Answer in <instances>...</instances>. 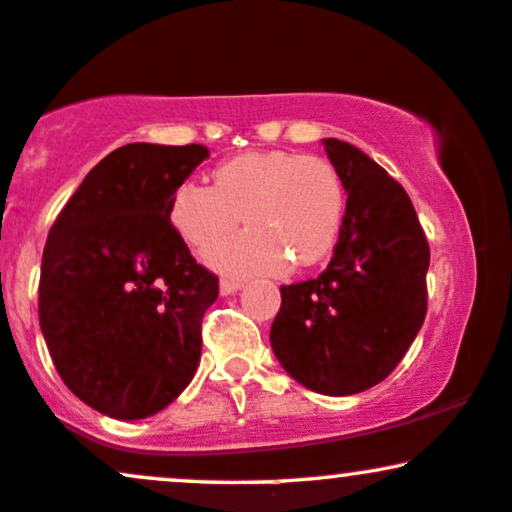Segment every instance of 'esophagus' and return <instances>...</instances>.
Masks as SVG:
<instances>
[{"label": "esophagus", "mask_w": 512, "mask_h": 512, "mask_svg": "<svg viewBox=\"0 0 512 512\" xmlns=\"http://www.w3.org/2000/svg\"><path fill=\"white\" fill-rule=\"evenodd\" d=\"M240 286H243V281L240 279H231V276H223L219 289H221V296H231V293H236Z\"/></svg>", "instance_id": "34e87169"}]
</instances>
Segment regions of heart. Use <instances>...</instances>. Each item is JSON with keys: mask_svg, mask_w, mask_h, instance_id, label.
Returning a JSON list of instances; mask_svg holds the SVG:
<instances>
[{"mask_svg": "<svg viewBox=\"0 0 512 512\" xmlns=\"http://www.w3.org/2000/svg\"><path fill=\"white\" fill-rule=\"evenodd\" d=\"M346 211L339 170L322 156L248 151L214 170V185L185 180L170 199V223L190 248L207 250L240 226L243 236L207 252L228 274L313 267L337 245Z\"/></svg>", "mask_w": 512, "mask_h": 512, "instance_id": "heart-1", "label": "heart"}]
</instances>
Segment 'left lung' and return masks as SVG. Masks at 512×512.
I'll list each match as a JSON object with an SVG mask.
<instances>
[{"mask_svg": "<svg viewBox=\"0 0 512 512\" xmlns=\"http://www.w3.org/2000/svg\"><path fill=\"white\" fill-rule=\"evenodd\" d=\"M346 190L334 255L320 276L281 286L269 342L293 380L344 397L383 383L424 325L431 252L404 187L373 158L322 139Z\"/></svg>", "mask_w": 512, "mask_h": 512, "instance_id": "1", "label": "left lung"}]
</instances>
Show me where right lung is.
<instances>
[{"instance_id":"add662e5","label":"right lung","mask_w":512,"mask_h":512,"mask_svg":"<svg viewBox=\"0 0 512 512\" xmlns=\"http://www.w3.org/2000/svg\"><path fill=\"white\" fill-rule=\"evenodd\" d=\"M202 144H127L86 175L50 228L38 286L52 363L88 407L146 419L190 385L219 276L170 223Z\"/></svg>"}]
</instances>
